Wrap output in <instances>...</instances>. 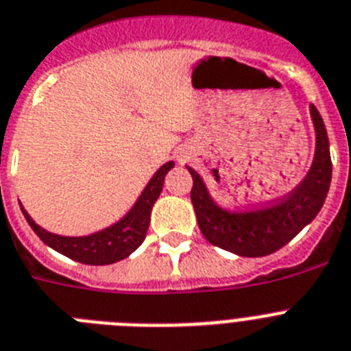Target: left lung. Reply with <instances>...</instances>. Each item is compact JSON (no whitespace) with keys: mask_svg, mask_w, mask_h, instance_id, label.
I'll return each instance as SVG.
<instances>
[{"mask_svg":"<svg viewBox=\"0 0 351 351\" xmlns=\"http://www.w3.org/2000/svg\"><path fill=\"white\" fill-rule=\"evenodd\" d=\"M309 112L316 133L313 165L300 184L274 204L245 211L221 208L211 197L200 173L186 167L193 178L191 204L200 230L209 243L241 257L269 256L289 243L316 218L330 188L332 161L322 115L313 104Z\"/></svg>","mask_w":351,"mask_h":351,"instance_id":"left-lung-1","label":"left lung"}]
</instances>
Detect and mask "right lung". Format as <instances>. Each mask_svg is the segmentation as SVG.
Returning <instances> with one entry per match:
<instances>
[{"mask_svg":"<svg viewBox=\"0 0 351 351\" xmlns=\"http://www.w3.org/2000/svg\"><path fill=\"white\" fill-rule=\"evenodd\" d=\"M170 169H173V161H167L165 165H161L151 178V181L147 182V186L143 188L133 208L125 213L121 220L88 236L55 234V232H49L38 223H35L28 211L23 208V204H21V211L25 215L33 232L56 252L64 254L69 259L83 263V265H112V263L122 261L131 256L143 243L149 223H151L152 206L163 190L165 176L169 173Z\"/></svg>","mask_w":351,"mask_h":351,"instance_id":"right-lung-1","label":"right lung"}]
</instances>
